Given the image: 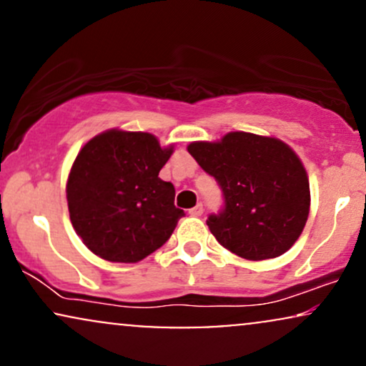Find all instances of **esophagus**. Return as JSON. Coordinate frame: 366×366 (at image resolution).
Listing matches in <instances>:
<instances>
[{
    "mask_svg": "<svg viewBox=\"0 0 366 366\" xmlns=\"http://www.w3.org/2000/svg\"><path fill=\"white\" fill-rule=\"evenodd\" d=\"M189 215H191V217H201V215H203V204H196L194 208L189 209Z\"/></svg>",
    "mask_w": 366,
    "mask_h": 366,
    "instance_id": "34e87169",
    "label": "esophagus"
}]
</instances>
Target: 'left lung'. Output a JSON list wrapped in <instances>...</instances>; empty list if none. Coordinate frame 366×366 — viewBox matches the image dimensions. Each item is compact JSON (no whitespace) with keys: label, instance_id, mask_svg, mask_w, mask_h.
<instances>
[{"label":"left lung","instance_id":"obj_1","mask_svg":"<svg viewBox=\"0 0 366 366\" xmlns=\"http://www.w3.org/2000/svg\"><path fill=\"white\" fill-rule=\"evenodd\" d=\"M224 192V209L207 224L222 246L241 258H277L303 232L310 182L297 154L275 137L229 132L217 142L187 146Z\"/></svg>","mask_w":366,"mask_h":366}]
</instances>
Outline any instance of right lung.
<instances>
[{"label": "right lung", "mask_w": 366, "mask_h": 366, "mask_svg": "<svg viewBox=\"0 0 366 366\" xmlns=\"http://www.w3.org/2000/svg\"><path fill=\"white\" fill-rule=\"evenodd\" d=\"M174 146L148 132L112 129L84 144L66 180L70 222L107 262L136 263L169 241L184 209L158 177Z\"/></svg>", "instance_id": "right-lung-1"}]
</instances>
